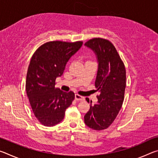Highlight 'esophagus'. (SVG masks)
<instances>
[{"mask_svg": "<svg viewBox=\"0 0 158 158\" xmlns=\"http://www.w3.org/2000/svg\"><path fill=\"white\" fill-rule=\"evenodd\" d=\"M75 99L77 100H84V97H83V96H81V95L77 93V94H75Z\"/></svg>", "mask_w": 158, "mask_h": 158, "instance_id": "34e87169", "label": "esophagus"}]
</instances>
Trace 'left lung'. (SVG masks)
Returning a JSON list of instances; mask_svg holds the SVG:
<instances>
[{"mask_svg": "<svg viewBox=\"0 0 158 158\" xmlns=\"http://www.w3.org/2000/svg\"><path fill=\"white\" fill-rule=\"evenodd\" d=\"M94 51L98 58V70L95 85L100 95L84 116L88 127L95 130L108 128L116 119L124 100L126 85L125 65L114 44L108 40L95 37L85 43ZM90 102L89 98H85Z\"/></svg>", "mask_w": 158, "mask_h": 158, "instance_id": "8db88e82", "label": "left lung"}]
</instances>
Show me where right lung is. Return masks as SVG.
I'll use <instances>...</instances> for the list:
<instances>
[{
  "label": "right lung",
  "instance_id": "right-lung-1",
  "mask_svg": "<svg viewBox=\"0 0 158 158\" xmlns=\"http://www.w3.org/2000/svg\"><path fill=\"white\" fill-rule=\"evenodd\" d=\"M82 41H51L42 44L32 56L26 81V94L32 110L42 125L52 127L61 122L74 93L55 88L72 56L82 46Z\"/></svg>",
  "mask_w": 158,
  "mask_h": 158
}]
</instances>
